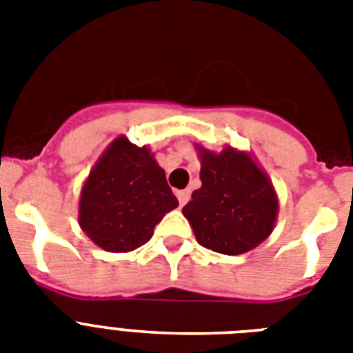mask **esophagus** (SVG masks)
Wrapping results in <instances>:
<instances>
[{"label":"esophagus","instance_id":"obj_1","mask_svg":"<svg viewBox=\"0 0 353 353\" xmlns=\"http://www.w3.org/2000/svg\"><path fill=\"white\" fill-rule=\"evenodd\" d=\"M177 199H179V205H187V201L190 199V190L185 188V190H177L176 192Z\"/></svg>","mask_w":353,"mask_h":353}]
</instances>
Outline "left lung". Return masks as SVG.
Here are the masks:
<instances>
[{"label":"left lung","mask_w":353,"mask_h":353,"mask_svg":"<svg viewBox=\"0 0 353 353\" xmlns=\"http://www.w3.org/2000/svg\"><path fill=\"white\" fill-rule=\"evenodd\" d=\"M201 188L183 207L196 240L221 254H241L273 232L279 198L252 155L227 146L214 154L196 146Z\"/></svg>","instance_id":"left-lung-1"}]
</instances>
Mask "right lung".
Instances as JSON below:
<instances>
[{
  "instance_id": "1",
  "label": "right lung",
  "mask_w": 353,
  "mask_h": 353,
  "mask_svg": "<svg viewBox=\"0 0 353 353\" xmlns=\"http://www.w3.org/2000/svg\"><path fill=\"white\" fill-rule=\"evenodd\" d=\"M177 205L150 148H139L121 135L85 179L79 223L104 251L128 252L144 245L163 216Z\"/></svg>"
}]
</instances>
